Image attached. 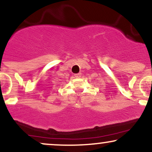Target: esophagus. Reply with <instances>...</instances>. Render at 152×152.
<instances>
[{
    "instance_id": "obj_1",
    "label": "esophagus",
    "mask_w": 152,
    "mask_h": 152,
    "mask_svg": "<svg viewBox=\"0 0 152 152\" xmlns=\"http://www.w3.org/2000/svg\"><path fill=\"white\" fill-rule=\"evenodd\" d=\"M74 76L76 78H81V73H79V74H76L74 75Z\"/></svg>"
}]
</instances>
